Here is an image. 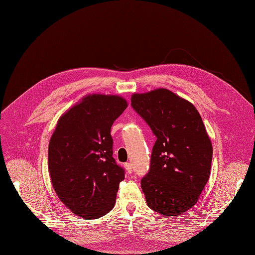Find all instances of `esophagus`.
Here are the masks:
<instances>
[{"label":"esophagus","mask_w":255,"mask_h":255,"mask_svg":"<svg viewBox=\"0 0 255 255\" xmlns=\"http://www.w3.org/2000/svg\"><path fill=\"white\" fill-rule=\"evenodd\" d=\"M125 169H126V171L128 172V173H131L132 172V164L131 163H129V162H127V163H125Z\"/></svg>","instance_id":"esophagus-1"}]
</instances>
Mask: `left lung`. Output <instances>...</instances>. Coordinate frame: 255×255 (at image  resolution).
I'll return each mask as SVG.
<instances>
[{
  "mask_svg": "<svg viewBox=\"0 0 255 255\" xmlns=\"http://www.w3.org/2000/svg\"><path fill=\"white\" fill-rule=\"evenodd\" d=\"M131 106L157 138L140 181L146 204L165 217L178 216L196 204L210 177L213 148L202 117L166 89L134 94Z\"/></svg>",
  "mask_w": 255,
  "mask_h": 255,
  "instance_id": "obj_1",
  "label": "left lung"
}]
</instances>
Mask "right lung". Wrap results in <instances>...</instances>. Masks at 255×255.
Masks as SVG:
<instances>
[{
	"label": "right lung",
	"instance_id": "add662e5",
	"mask_svg": "<svg viewBox=\"0 0 255 255\" xmlns=\"http://www.w3.org/2000/svg\"><path fill=\"white\" fill-rule=\"evenodd\" d=\"M119 96L93 94L59 120L48 145V169L57 195L75 215L97 219L116 204L125 170L113 157L111 128L126 110Z\"/></svg>",
	"mask_w": 255,
	"mask_h": 255
}]
</instances>
